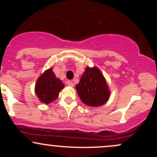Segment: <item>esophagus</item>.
Here are the masks:
<instances>
[{
    "label": "esophagus",
    "instance_id": "esophagus-1",
    "mask_svg": "<svg viewBox=\"0 0 157 157\" xmlns=\"http://www.w3.org/2000/svg\"><path fill=\"white\" fill-rule=\"evenodd\" d=\"M67 85H68V86H71V87H72V86H75V83H74V82H72V81H70V80H68V82H67Z\"/></svg>",
    "mask_w": 157,
    "mask_h": 157
}]
</instances>
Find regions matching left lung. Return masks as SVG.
Masks as SVG:
<instances>
[{
    "mask_svg": "<svg viewBox=\"0 0 157 157\" xmlns=\"http://www.w3.org/2000/svg\"><path fill=\"white\" fill-rule=\"evenodd\" d=\"M76 90L82 102L92 107L104 105L110 97L105 79L97 67L86 68Z\"/></svg>",
    "mask_w": 157,
    "mask_h": 157,
    "instance_id": "8db88e82",
    "label": "left lung"
}]
</instances>
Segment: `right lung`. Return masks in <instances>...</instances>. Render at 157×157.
I'll list each match as a JSON object with an SVG mask.
<instances>
[{
  "mask_svg": "<svg viewBox=\"0 0 157 157\" xmlns=\"http://www.w3.org/2000/svg\"><path fill=\"white\" fill-rule=\"evenodd\" d=\"M64 84L55 76L52 68L46 70L37 79L35 85V93L40 102L49 104L59 96Z\"/></svg>",
  "mask_w": 157,
  "mask_h": 157,
  "instance_id": "right-lung-1",
  "label": "right lung"
}]
</instances>
